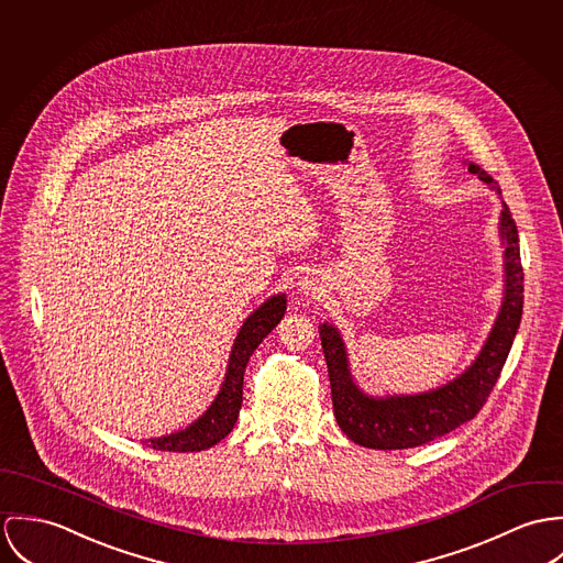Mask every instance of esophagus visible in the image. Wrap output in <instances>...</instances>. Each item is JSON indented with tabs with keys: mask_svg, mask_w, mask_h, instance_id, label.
Masks as SVG:
<instances>
[{
	"mask_svg": "<svg viewBox=\"0 0 563 563\" xmlns=\"http://www.w3.org/2000/svg\"><path fill=\"white\" fill-rule=\"evenodd\" d=\"M300 291H305V294H311V283H302V285H300Z\"/></svg>",
	"mask_w": 563,
	"mask_h": 563,
	"instance_id": "1",
	"label": "esophagus"
}]
</instances>
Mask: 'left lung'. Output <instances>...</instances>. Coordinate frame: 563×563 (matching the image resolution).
I'll list each match as a JSON object with an SVG mask.
<instances>
[{
	"mask_svg": "<svg viewBox=\"0 0 563 563\" xmlns=\"http://www.w3.org/2000/svg\"><path fill=\"white\" fill-rule=\"evenodd\" d=\"M471 175L500 196L495 179L475 162H462ZM499 238L503 246V300L499 314L475 361L462 372L412 395H369L352 375L345 341L334 323L319 325L332 388V408L343 434L369 449H410L449 434L471 421L486 404L511 350L522 317V265L516 222L500 200Z\"/></svg>",
	"mask_w": 563,
	"mask_h": 563,
	"instance_id": "1",
	"label": "left lung"
}]
</instances>
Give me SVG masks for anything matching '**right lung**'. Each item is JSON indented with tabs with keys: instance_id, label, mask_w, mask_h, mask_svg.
Masks as SVG:
<instances>
[{
	"instance_id": "right-lung-1",
	"label": "right lung",
	"mask_w": 563,
	"mask_h": 563,
	"mask_svg": "<svg viewBox=\"0 0 563 563\" xmlns=\"http://www.w3.org/2000/svg\"><path fill=\"white\" fill-rule=\"evenodd\" d=\"M285 311H287L285 294H276L267 298L258 309H254L242 323L233 341L227 374L211 406L194 423H189L188 428L166 437L144 440L146 446L157 451L189 453V451H205L218 444L222 438L229 437L240 417L242 397H244V374H246L252 352L280 323Z\"/></svg>"
}]
</instances>
